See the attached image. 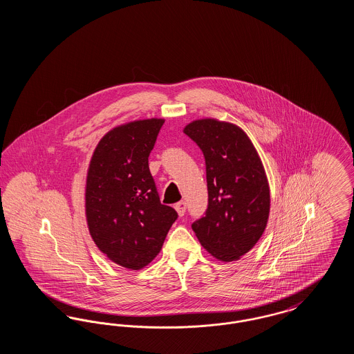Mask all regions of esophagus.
I'll return each mask as SVG.
<instances>
[{
	"instance_id": "esophagus-1",
	"label": "esophagus",
	"mask_w": 354,
	"mask_h": 354,
	"mask_svg": "<svg viewBox=\"0 0 354 354\" xmlns=\"http://www.w3.org/2000/svg\"><path fill=\"white\" fill-rule=\"evenodd\" d=\"M185 208H187V203L185 202H179L175 204V209H176V212L179 214V216H183V215H185Z\"/></svg>"
}]
</instances>
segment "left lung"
<instances>
[{
	"mask_svg": "<svg viewBox=\"0 0 354 354\" xmlns=\"http://www.w3.org/2000/svg\"><path fill=\"white\" fill-rule=\"evenodd\" d=\"M205 159L208 207L192 223L203 247L220 261H235L251 251L270 216V185L252 142L235 124L216 119L185 127Z\"/></svg>",
	"mask_w": 354,
	"mask_h": 354,
	"instance_id": "obj_1",
	"label": "left lung"
}]
</instances>
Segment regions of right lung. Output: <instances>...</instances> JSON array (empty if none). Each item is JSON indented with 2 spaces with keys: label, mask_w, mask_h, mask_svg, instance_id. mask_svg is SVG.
Here are the masks:
<instances>
[{
  "label": "right lung",
  "mask_w": 354,
  "mask_h": 354,
  "mask_svg": "<svg viewBox=\"0 0 354 354\" xmlns=\"http://www.w3.org/2000/svg\"><path fill=\"white\" fill-rule=\"evenodd\" d=\"M165 119L118 126L100 140L86 180V219L111 261L138 270L160 252L178 212L160 203L149 156Z\"/></svg>",
  "instance_id": "1"
}]
</instances>
